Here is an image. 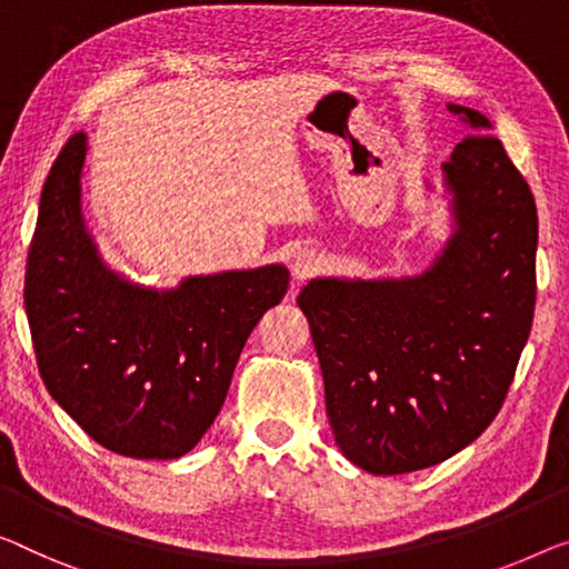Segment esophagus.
Returning a JSON list of instances; mask_svg holds the SVG:
<instances>
[{
	"label": "esophagus",
	"instance_id": "34e87169",
	"mask_svg": "<svg viewBox=\"0 0 569 569\" xmlns=\"http://www.w3.org/2000/svg\"><path fill=\"white\" fill-rule=\"evenodd\" d=\"M325 268V260H321V252L313 248H301L293 252L291 258V273L296 281H309L311 276H317L319 270Z\"/></svg>",
	"mask_w": 569,
	"mask_h": 569
}]
</instances>
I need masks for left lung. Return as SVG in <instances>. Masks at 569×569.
Returning <instances> with one entry per match:
<instances>
[{"label":"left lung","mask_w":569,"mask_h":569,"mask_svg":"<svg viewBox=\"0 0 569 569\" xmlns=\"http://www.w3.org/2000/svg\"><path fill=\"white\" fill-rule=\"evenodd\" d=\"M445 163L455 232L411 278H313L299 293L347 460L372 475L431 468L501 411L537 303L539 219L488 117Z\"/></svg>","instance_id":"1"}]
</instances>
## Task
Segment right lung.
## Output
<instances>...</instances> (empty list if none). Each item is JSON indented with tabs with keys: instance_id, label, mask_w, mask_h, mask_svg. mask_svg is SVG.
Here are the masks:
<instances>
[{
	"instance_id": "add662e5",
	"label": "right lung",
	"mask_w": 569,
	"mask_h": 569,
	"mask_svg": "<svg viewBox=\"0 0 569 569\" xmlns=\"http://www.w3.org/2000/svg\"><path fill=\"white\" fill-rule=\"evenodd\" d=\"M87 134L58 152L40 193L24 270L38 370L48 393L101 447L176 460L222 409L237 360L262 313L281 303L283 266L191 276L171 291L124 281L87 232Z\"/></svg>"
}]
</instances>
